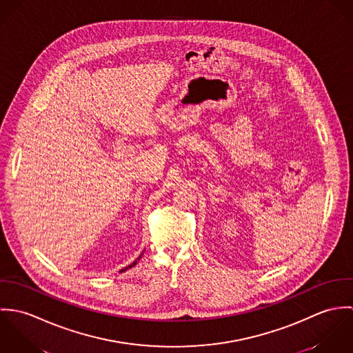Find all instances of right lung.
I'll return each mask as SVG.
<instances>
[{
	"instance_id": "add662e5",
	"label": "right lung",
	"mask_w": 353,
	"mask_h": 353,
	"mask_svg": "<svg viewBox=\"0 0 353 353\" xmlns=\"http://www.w3.org/2000/svg\"><path fill=\"white\" fill-rule=\"evenodd\" d=\"M143 254H144V252H141V254H140V256H139V258H137V259H136V261H134V262H133V263H130V265H129V266H128V268H125V269H129V268H132V266H134V265H136V263H137V261H139V259H140V258H141V255H143ZM125 269H122V270H121V272H123V270H125Z\"/></svg>"
}]
</instances>
